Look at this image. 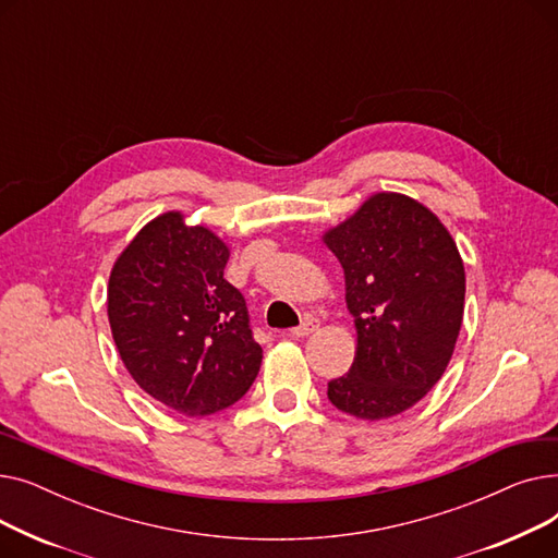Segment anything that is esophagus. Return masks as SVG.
<instances>
[{"mask_svg":"<svg viewBox=\"0 0 558 558\" xmlns=\"http://www.w3.org/2000/svg\"><path fill=\"white\" fill-rule=\"evenodd\" d=\"M318 318H314V316H307L303 324L299 326V328H294V330H289V335L291 337H310L312 332H316L318 330Z\"/></svg>","mask_w":558,"mask_h":558,"instance_id":"34e87169","label":"esophagus"}]
</instances>
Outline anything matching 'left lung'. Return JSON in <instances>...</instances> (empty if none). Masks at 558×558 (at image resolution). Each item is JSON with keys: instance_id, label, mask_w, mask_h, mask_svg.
<instances>
[{"instance_id": "obj_1", "label": "left lung", "mask_w": 558, "mask_h": 558, "mask_svg": "<svg viewBox=\"0 0 558 558\" xmlns=\"http://www.w3.org/2000/svg\"><path fill=\"white\" fill-rule=\"evenodd\" d=\"M345 278L355 318V360L328 383L330 402L362 421L414 407L446 373L465 301L463 259L427 205L400 192H375L320 234Z\"/></svg>"}]
</instances>
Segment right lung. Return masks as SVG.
<instances>
[{
  "label": "right lung",
  "mask_w": 558,
  "mask_h": 558,
  "mask_svg": "<svg viewBox=\"0 0 558 558\" xmlns=\"http://www.w3.org/2000/svg\"><path fill=\"white\" fill-rule=\"evenodd\" d=\"M228 244L181 210L144 223L108 278V324L137 387L183 416H210L253 385L262 348L226 278Z\"/></svg>",
  "instance_id": "right-lung-1"
}]
</instances>
